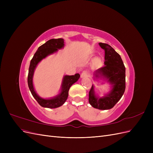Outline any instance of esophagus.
<instances>
[{"instance_id":"34e87169","label":"esophagus","mask_w":153,"mask_h":153,"mask_svg":"<svg viewBox=\"0 0 153 153\" xmlns=\"http://www.w3.org/2000/svg\"><path fill=\"white\" fill-rule=\"evenodd\" d=\"M89 76V73H88L87 71H83L82 73V74H81V78H85V77H88Z\"/></svg>"}]
</instances>
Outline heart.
<instances>
[{
    "instance_id": "heart-1",
    "label": "heart",
    "mask_w": 153,
    "mask_h": 153,
    "mask_svg": "<svg viewBox=\"0 0 153 153\" xmlns=\"http://www.w3.org/2000/svg\"><path fill=\"white\" fill-rule=\"evenodd\" d=\"M103 65V62L101 59L100 58H96L94 59L93 61V66L95 68H100Z\"/></svg>"
}]
</instances>
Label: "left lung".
I'll return each instance as SVG.
<instances>
[{
  "mask_svg": "<svg viewBox=\"0 0 153 153\" xmlns=\"http://www.w3.org/2000/svg\"><path fill=\"white\" fill-rule=\"evenodd\" d=\"M105 50V66L94 72V78H103L112 86V89L103 97L99 98L95 94L92 85L89 92V102L95 108L108 110L121 98L126 88L125 66L120 55L108 44L99 43Z\"/></svg>",
  "mask_w": 153,
  "mask_h": 153,
  "instance_id": "obj_1",
  "label": "left lung"
}]
</instances>
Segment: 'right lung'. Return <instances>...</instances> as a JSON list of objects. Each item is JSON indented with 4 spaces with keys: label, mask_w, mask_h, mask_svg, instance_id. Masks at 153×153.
Wrapping results in <instances>:
<instances>
[{
    "label": "right lung",
    "mask_w": 153,
    "mask_h": 153,
    "mask_svg": "<svg viewBox=\"0 0 153 153\" xmlns=\"http://www.w3.org/2000/svg\"><path fill=\"white\" fill-rule=\"evenodd\" d=\"M64 46V42L62 38L50 39L45 44L40 46L30 61L27 82H28L29 88L31 92L32 95L33 96L35 100L38 101V103L43 107L55 108L62 106L65 103L68 98L69 88L74 83L77 82L80 78V75L78 73H76L75 75L64 76L62 80L61 92L52 98L43 99L39 96L36 92L33 85L32 78H33L34 72L37 65L41 60L47 57L48 55L50 54L57 52L59 49L62 48Z\"/></svg>",
    "instance_id": "obj_1"
}]
</instances>
